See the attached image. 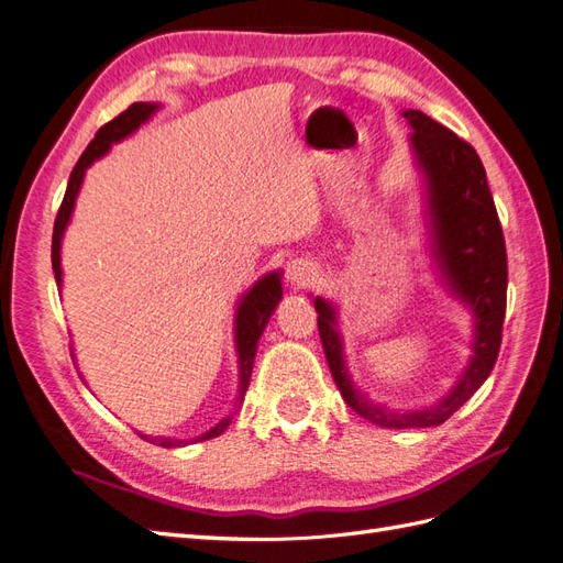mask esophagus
<instances>
[{"label": "esophagus", "instance_id": "34e87169", "mask_svg": "<svg viewBox=\"0 0 563 563\" xmlns=\"http://www.w3.org/2000/svg\"><path fill=\"white\" fill-rule=\"evenodd\" d=\"M319 267L308 261V258H296L286 265V279L291 282V286L302 288V286H312L319 282Z\"/></svg>", "mask_w": 563, "mask_h": 563}]
</instances>
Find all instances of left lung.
Wrapping results in <instances>:
<instances>
[{
	"label": "left lung",
	"instance_id": "8db88e82",
	"mask_svg": "<svg viewBox=\"0 0 563 563\" xmlns=\"http://www.w3.org/2000/svg\"><path fill=\"white\" fill-rule=\"evenodd\" d=\"M404 117L413 129L411 147L428 183V209L439 269L451 291L474 312V354L470 366L451 395L434 406L406 413L385 411L354 389L343 362L333 305L314 298L319 338L340 395L354 413L380 428L395 430L437 428L484 385L498 360L507 308L505 236L479 155L467 141L457 139L453 131L420 110H406Z\"/></svg>",
	"mask_w": 563,
	"mask_h": 563
}]
</instances>
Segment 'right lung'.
<instances>
[{
  "instance_id": "obj_1",
  "label": "right lung",
  "mask_w": 563,
  "mask_h": 563,
  "mask_svg": "<svg viewBox=\"0 0 563 563\" xmlns=\"http://www.w3.org/2000/svg\"><path fill=\"white\" fill-rule=\"evenodd\" d=\"M159 106L155 103H133L129 106L122 114H117L112 122H108L106 126H100L96 139L89 143V147L84 150V155L79 157V162L75 164L73 174H70V180H67V190H65V197H63V203L58 209V216H56V223H54V240H51V263H54V275H56V284L60 286L63 282V272H60V240H63V232L67 228V223H70V216H73V209H75V199H77V192L81 187V180H84V172L98 159L103 157L106 152L110 150L112 143L126 139L129 133H133L135 129H139L143 122H147V119L152 117V112H155ZM282 300V275L279 272H269V275H265L261 282H255L251 291L242 298L240 308H236V329H234V343H236V354H240V399H236V404L244 401V395H246V387H249V380H251V371H253V360H255V347H258V338L263 335V329L265 323L269 321L272 312H275L277 302ZM232 422V416L230 418H223L220 420L216 428H211L209 432H203L201 437H195V439H168V437H143L147 439L150 444H157V446H164V449H174V446H185V444H197V441H203V439H213L218 434H223L228 430V424Z\"/></svg>"
}]
</instances>
